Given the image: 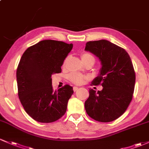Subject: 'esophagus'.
Instances as JSON below:
<instances>
[{
    "label": "esophagus",
    "instance_id": "1",
    "mask_svg": "<svg viewBox=\"0 0 149 149\" xmlns=\"http://www.w3.org/2000/svg\"><path fill=\"white\" fill-rule=\"evenodd\" d=\"M78 89H79V88H78V87H76V86L73 87V91H74V92H76V91L78 90Z\"/></svg>",
    "mask_w": 149,
    "mask_h": 149
}]
</instances>
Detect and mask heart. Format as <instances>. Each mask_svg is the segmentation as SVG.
I'll use <instances>...</instances> for the list:
<instances>
[{"label":"heart","mask_w":149,"mask_h":149,"mask_svg":"<svg viewBox=\"0 0 149 149\" xmlns=\"http://www.w3.org/2000/svg\"><path fill=\"white\" fill-rule=\"evenodd\" d=\"M81 58H82L84 63L88 61H93V62L95 61L94 57L90 54H87V53H84L81 55ZM68 79L71 83L76 85H81L84 84L86 80H88V77L85 75H83L81 73H71L68 75Z\"/></svg>","instance_id":"obj_1"}]
</instances>
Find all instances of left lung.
I'll use <instances>...</instances> for the list:
<instances>
[{"label":"left lung","instance_id":"1","mask_svg":"<svg viewBox=\"0 0 149 149\" xmlns=\"http://www.w3.org/2000/svg\"><path fill=\"white\" fill-rule=\"evenodd\" d=\"M85 50L101 61L100 74L91 85L103 86L97 93L89 89L86 111L97 121H113L124 113L133 98L136 74L131 58L125 49L106 40L87 42Z\"/></svg>","mask_w":149,"mask_h":149}]
</instances>
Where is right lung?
Listing matches in <instances>:
<instances>
[{
    "label": "right lung",
    "mask_w": 149,
    "mask_h": 149,
    "mask_svg": "<svg viewBox=\"0 0 149 149\" xmlns=\"http://www.w3.org/2000/svg\"><path fill=\"white\" fill-rule=\"evenodd\" d=\"M72 48V43L44 40L28 48L22 56L16 71L18 94L24 110L36 121L52 123L66 112L73 87L66 84L54 91L51 76L61 72Z\"/></svg>",
    "instance_id": "1"
}]
</instances>
